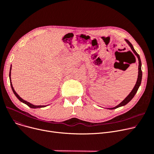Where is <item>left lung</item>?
I'll return each instance as SVG.
<instances>
[{"label": "left lung", "mask_w": 154, "mask_h": 154, "mask_svg": "<svg viewBox=\"0 0 154 154\" xmlns=\"http://www.w3.org/2000/svg\"><path fill=\"white\" fill-rule=\"evenodd\" d=\"M125 42H127V43L129 45V47H131V50H132V51L134 53V54L135 55H136V57H137L138 58V61H139V68H138V78H137V82L136 83H135L133 89L131 91V92L129 94V95L126 97L124 100L120 103L117 106L114 107H111V108H107L108 109H116V108H118L119 107H121V106H124L125 105L127 104L129 102H130L132 99L134 97V96H135V94H136L137 90L141 84V81H142V69H141V66H142V63H141V60H140V56L139 55V54L136 52V51H135L132 46V45L131 44V43L128 40H125Z\"/></svg>", "instance_id": "obj_1"}]
</instances>
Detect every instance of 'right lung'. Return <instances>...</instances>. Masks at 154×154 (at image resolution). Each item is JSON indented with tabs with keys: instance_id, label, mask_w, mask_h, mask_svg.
Wrapping results in <instances>:
<instances>
[{
	"instance_id": "add662e5",
	"label": "right lung",
	"mask_w": 154,
	"mask_h": 154,
	"mask_svg": "<svg viewBox=\"0 0 154 154\" xmlns=\"http://www.w3.org/2000/svg\"><path fill=\"white\" fill-rule=\"evenodd\" d=\"M11 69H12V65H11V68H10V72H9V78H10L11 86V88H12V91H13V92H14V94L15 95V96H16V97H17L18 99H19V100L20 101H21L22 103H24V104H26V105L28 106L29 107H31V108H33V109H36V108L44 107H46V106H47L48 105H47V106H36V105H33V104H32L30 103L29 102H27L26 101H25V100H23V99L22 97H20L19 96V94H17V93L15 92V90H14V88H13V86H12V82H11Z\"/></svg>"
}]
</instances>
